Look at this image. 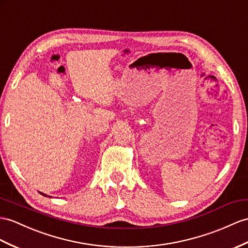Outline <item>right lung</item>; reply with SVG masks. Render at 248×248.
<instances>
[{"label":"right lung","instance_id":"right-lung-1","mask_svg":"<svg viewBox=\"0 0 248 248\" xmlns=\"http://www.w3.org/2000/svg\"><path fill=\"white\" fill-rule=\"evenodd\" d=\"M41 195H43V196H45V197H50V196H47L46 194H44V193H41Z\"/></svg>","mask_w":248,"mask_h":248}]
</instances>
